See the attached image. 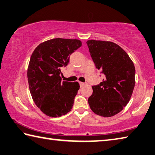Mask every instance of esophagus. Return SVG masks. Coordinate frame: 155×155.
Listing matches in <instances>:
<instances>
[{"mask_svg": "<svg viewBox=\"0 0 155 155\" xmlns=\"http://www.w3.org/2000/svg\"><path fill=\"white\" fill-rule=\"evenodd\" d=\"M79 84H80V87H83V86H85L86 84L85 83H82V82H79Z\"/></svg>", "mask_w": 155, "mask_h": 155, "instance_id": "obj_1", "label": "esophagus"}]
</instances>
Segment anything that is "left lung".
<instances>
[{"instance_id": "8db88e82", "label": "left lung", "mask_w": 155, "mask_h": 155, "mask_svg": "<svg viewBox=\"0 0 155 155\" xmlns=\"http://www.w3.org/2000/svg\"><path fill=\"white\" fill-rule=\"evenodd\" d=\"M93 61L105 75L100 85L92 86L88 103L95 114L110 117L120 112L130 100L136 83L133 61L121 47L110 41H87Z\"/></svg>"}]
</instances>
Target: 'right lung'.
<instances>
[{
	"label": "right lung",
	"mask_w": 155,
	"mask_h": 155,
	"mask_svg": "<svg viewBox=\"0 0 155 155\" xmlns=\"http://www.w3.org/2000/svg\"><path fill=\"white\" fill-rule=\"evenodd\" d=\"M81 45L78 39L53 38L39 44L31 55L27 72L30 91L47 116L59 117L71 110L79 84L61 82L60 74L70 55Z\"/></svg>",
	"instance_id": "1"
}]
</instances>
